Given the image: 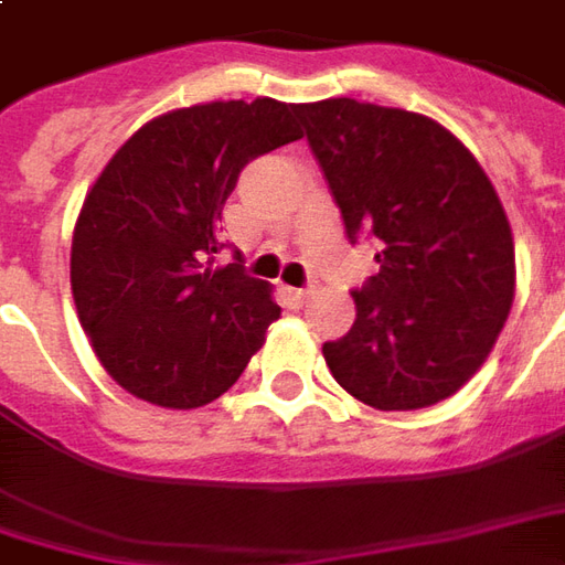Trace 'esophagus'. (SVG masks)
I'll list each match as a JSON object with an SVG mask.
<instances>
[{
	"label": "esophagus",
	"instance_id": "esophagus-1",
	"mask_svg": "<svg viewBox=\"0 0 565 565\" xmlns=\"http://www.w3.org/2000/svg\"><path fill=\"white\" fill-rule=\"evenodd\" d=\"M315 290H318V287H315V281H311V284H306V287H294V290H287V296H290L294 302H306V299H309Z\"/></svg>",
	"mask_w": 565,
	"mask_h": 565
}]
</instances>
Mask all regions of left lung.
Listing matches in <instances>:
<instances>
[{
    "mask_svg": "<svg viewBox=\"0 0 565 565\" xmlns=\"http://www.w3.org/2000/svg\"><path fill=\"white\" fill-rule=\"evenodd\" d=\"M311 152L345 223L373 235L379 271L323 361L376 409H422L475 376L514 302V238L495 189L434 118L330 97L299 104Z\"/></svg>",
    "mask_w": 565,
    "mask_h": 565,
    "instance_id": "left-lung-1",
    "label": "left lung"
}]
</instances>
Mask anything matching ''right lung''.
<instances>
[{
  "instance_id": "1",
  "label": "right lung",
  "mask_w": 565,
  "mask_h": 565,
  "mask_svg": "<svg viewBox=\"0 0 565 565\" xmlns=\"http://www.w3.org/2000/svg\"><path fill=\"white\" fill-rule=\"evenodd\" d=\"M296 106L216 100L146 121L109 159L73 232L78 321L106 373L149 404L192 409L244 373L281 309L242 259L214 269L238 173L302 137Z\"/></svg>"
}]
</instances>
